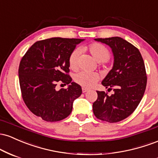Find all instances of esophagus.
<instances>
[{
	"label": "esophagus",
	"mask_w": 158,
	"mask_h": 158,
	"mask_svg": "<svg viewBox=\"0 0 158 158\" xmlns=\"http://www.w3.org/2000/svg\"><path fill=\"white\" fill-rule=\"evenodd\" d=\"M81 90H82V93H85V92H87V91H88V90H89L88 89V88H82V89H81Z\"/></svg>",
	"instance_id": "esophagus-1"
}]
</instances>
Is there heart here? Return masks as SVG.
<instances>
[{"instance_id": "obj_1", "label": "heart", "mask_w": 158, "mask_h": 158, "mask_svg": "<svg viewBox=\"0 0 158 158\" xmlns=\"http://www.w3.org/2000/svg\"><path fill=\"white\" fill-rule=\"evenodd\" d=\"M85 50L88 51L92 57L98 62H106L110 59V52L104 45L99 43L94 42L85 47ZM79 56V49H74L71 52L68 59L69 68L72 70H76L78 68V59ZM99 75L97 73L81 71L74 76L73 80L78 85L84 88H90L99 80Z\"/></svg>"}]
</instances>
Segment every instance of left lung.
<instances>
[{"label": "left lung", "instance_id": "left-lung-1", "mask_svg": "<svg viewBox=\"0 0 158 158\" xmlns=\"http://www.w3.org/2000/svg\"><path fill=\"white\" fill-rule=\"evenodd\" d=\"M109 45L114 56L113 68L102 84L108 92L98 91L93 103L97 119L110 123L127 118L135 111L144 95L147 83L144 61L139 50L120 37L95 39Z\"/></svg>", "mask_w": 158, "mask_h": 158}]
</instances>
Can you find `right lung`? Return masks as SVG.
<instances>
[{
  "mask_svg": "<svg viewBox=\"0 0 158 158\" xmlns=\"http://www.w3.org/2000/svg\"><path fill=\"white\" fill-rule=\"evenodd\" d=\"M83 39L51 38L36 41L20 61L21 97L29 110L47 122L68 117L73 102L81 94L80 85L69 75V56ZM70 84L56 91L55 86Z\"/></svg>",
  "mask_w": 158,
  "mask_h": 158,
  "instance_id": "add662e5",
  "label": "right lung"
}]
</instances>
